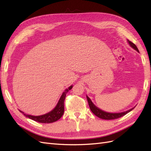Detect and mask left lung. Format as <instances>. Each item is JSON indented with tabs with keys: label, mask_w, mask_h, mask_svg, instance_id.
Masks as SVG:
<instances>
[{
	"label": "left lung",
	"mask_w": 151,
	"mask_h": 151,
	"mask_svg": "<svg viewBox=\"0 0 151 151\" xmlns=\"http://www.w3.org/2000/svg\"><path fill=\"white\" fill-rule=\"evenodd\" d=\"M128 42H129V45L130 47H132L134 49H135L137 50V52H139V50L137 49L136 45L132 42H131L129 40H128ZM87 97L88 101V104H89V106L90 108L91 111L96 116H97L98 117L102 119H106V120H111V119H117L124 116V115H126L127 114L129 113L130 111H132L134 108H132L130 109L129 110H127L126 111L124 112H121V113H108V112H106L104 111H102L101 109H99L97 106H95L94 104L93 103L92 101H91V99H89L88 96H86Z\"/></svg>",
	"instance_id": "8db88e82"
}]
</instances>
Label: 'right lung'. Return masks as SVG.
I'll return each instance as SVG.
<instances>
[{
    "label": "right lung",
    "mask_w": 151,
    "mask_h": 151,
    "mask_svg": "<svg viewBox=\"0 0 151 151\" xmlns=\"http://www.w3.org/2000/svg\"><path fill=\"white\" fill-rule=\"evenodd\" d=\"M72 88H73V86H70L69 88L65 89V91L63 93L62 96H61V97L60 99L58 102L56 106L54 108V110L50 111V112H49V113H47L46 114L39 115V116H34V115H27L26 114H24L23 111H22L21 110L19 111H20L21 113L23 114L24 116L30 118L31 119H32L35 121L39 122V123H53V122H55L58 119H60L63 114L64 101H65V96H66V94L67 93V92H68L70 89H71Z\"/></svg>",
    "instance_id": "right-lung-1"
}]
</instances>
